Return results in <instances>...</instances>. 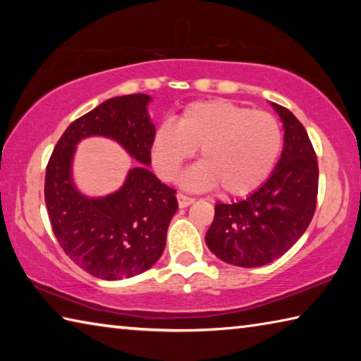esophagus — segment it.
<instances>
[{"instance_id":"34e87169","label":"esophagus","mask_w":361,"mask_h":361,"mask_svg":"<svg viewBox=\"0 0 361 361\" xmlns=\"http://www.w3.org/2000/svg\"><path fill=\"white\" fill-rule=\"evenodd\" d=\"M176 199H178V205L180 209H186V207L191 205L194 202L192 197H189V195H185V194H176Z\"/></svg>"}]
</instances>
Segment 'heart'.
Masks as SVG:
<instances>
[{"mask_svg":"<svg viewBox=\"0 0 361 361\" xmlns=\"http://www.w3.org/2000/svg\"><path fill=\"white\" fill-rule=\"evenodd\" d=\"M282 129L272 114L234 102H192L176 122L164 121L151 142L152 167L162 180H173L199 148L202 162L181 176L189 189L221 186L231 195L255 191L276 166Z\"/></svg>","mask_w":361,"mask_h":361,"instance_id":"b5f03b06","label":"heart"}]
</instances>
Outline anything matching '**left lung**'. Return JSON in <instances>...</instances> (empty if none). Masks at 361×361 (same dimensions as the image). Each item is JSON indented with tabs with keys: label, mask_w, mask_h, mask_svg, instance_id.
Wrapping results in <instances>:
<instances>
[{
	"label": "left lung",
	"mask_w": 361,
	"mask_h": 361,
	"mask_svg": "<svg viewBox=\"0 0 361 361\" xmlns=\"http://www.w3.org/2000/svg\"><path fill=\"white\" fill-rule=\"evenodd\" d=\"M283 122V149L271 176L239 202L216 204L205 242L219 259L259 267L280 258L312 221L319 164L304 126L290 109L271 103Z\"/></svg>",
	"instance_id": "1"
}]
</instances>
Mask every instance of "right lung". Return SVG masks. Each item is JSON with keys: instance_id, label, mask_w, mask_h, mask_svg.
Returning a JSON list of instances; mask_svg holds the SVG:
<instances>
[{"instance_id": "1", "label": "right lung", "mask_w": 361, "mask_h": 361, "mask_svg": "<svg viewBox=\"0 0 361 361\" xmlns=\"http://www.w3.org/2000/svg\"><path fill=\"white\" fill-rule=\"evenodd\" d=\"M151 100L133 94L103 102L71 122L49 159L44 199L52 231L68 258L97 279H129L154 266L178 210L173 189L148 169L156 132ZM89 136L113 139L140 162L118 192L103 198L85 196L72 180L75 146Z\"/></svg>"}]
</instances>
